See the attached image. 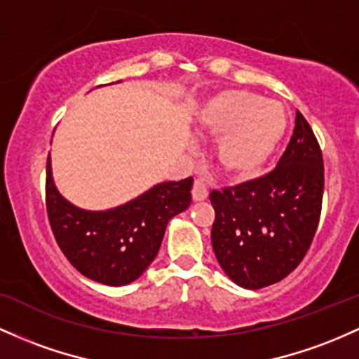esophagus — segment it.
Returning <instances> with one entry per match:
<instances>
[{"label": "esophagus", "instance_id": "1", "mask_svg": "<svg viewBox=\"0 0 359 359\" xmlns=\"http://www.w3.org/2000/svg\"><path fill=\"white\" fill-rule=\"evenodd\" d=\"M208 194H210V191H208L206 180L198 177V179L194 180V186H192V199H194V201H204L208 198Z\"/></svg>", "mask_w": 359, "mask_h": 359}]
</instances>
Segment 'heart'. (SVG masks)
I'll return each instance as SVG.
<instances>
[{"instance_id":"1","label":"heart","mask_w":359,"mask_h":359,"mask_svg":"<svg viewBox=\"0 0 359 359\" xmlns=\"http://www.w3.org/2000/svg\"><path fill=\"white\" fill-rule=\"evenodd\" d=\"M199 126L218 141V160L228 173L249 177L269 161L290 126L281 102L245 90H224L211 97L198 116Z\"/></svg>"}]
</instances>
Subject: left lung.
I'll use <instances>...</instances> for the list:
<instances>
[{
    "instance_id": "left-lung-1",
    "label": "left lung",
    "mask_w": 359,
    "mask_h": 359,
    "mask_svg": "<svg viewBox=\"0 0 359 359\" xmlns=\"http://www.w3.org/2000/svg\"><path fill=\"white\" fill-rule=\"evenodd\" d=\"M324 158L312 128L297 110L293 136L276 168L259 179L211 191V243L233 283L274 285L298 267L317 231Z\"/></svg>"
}]
</instances>
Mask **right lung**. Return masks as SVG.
I'll return each mask as SVG.
<instances>
[{
    "label": "right lung",
    "mask_w": 359,
    "mask_h": 359,
    "mask_svg": "<svg viewBox=\"0 0 359 359\" xmlns=\"http://www.w3.org/2000/svg\"><path fill=\"white\" fill-rule=\"evenodd\" d=\"M192 177L163 182L109 211H85L57 192L46 165V208L59 249L74 269L109 286L129 285L158 254L168 219L191 204Z\"/></svg>",
    "instance_id": "add662e5"
}]
</instances>
